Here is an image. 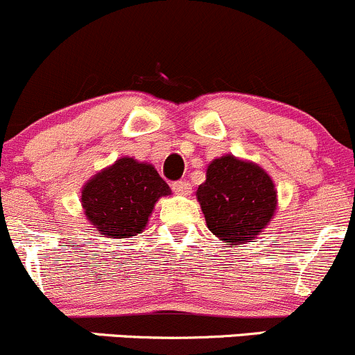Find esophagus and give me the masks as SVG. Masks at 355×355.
Here are the masks:
<instances>
[{"instance_id": "34e87169", "label": "esophagus", "mask_w": 355, "mask_h": 355, "mask_svg": "<svg viewBox=\"0 0 355 355\" xmlns=\"http://www.w3.org/2000/svg\"><path fill=\"white\" fill-rule=\"evenodd\" d=\"M171 189H173L175 194H178V196H191V192H192V185L189 184V182H184V180L173 182Z\"/></svg>"}]
</instances>
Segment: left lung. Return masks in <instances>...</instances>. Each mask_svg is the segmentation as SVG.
I'll list each match as a JSON object with an SVG mask.
<instances>
[{
    "label": "left lung",
    "instance_id": "8db88e82",
    "mask_svg": "<svg viewBox=\"0 0 355 355\" xmlns=\"http://www.w3.org/2000/svg\"><path fill=\"white\" fill-rule=\"evenodd\" d=\"M196 196L207 228L230 245L252 242L277 209L270 175L252 161L232 155L211 161Z\"/></svg>",
    "mask_w": 355,
    "mask_h": 355
}]
</instances>
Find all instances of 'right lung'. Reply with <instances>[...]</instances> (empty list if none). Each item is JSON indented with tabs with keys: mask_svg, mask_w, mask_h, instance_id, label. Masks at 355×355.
I'll use <instances>...</instances> for the list:
<instances>
[{
	"mask_svg": "<svg viewBox=\"0 0 355 355\" xmlns=\"http://www.w3.org/2000/svg\"><path fill=\"white\" fill-rule=\"evenodd\" d=\"M155 166L134 157H120L82 187L84 214L105 237L130 239L141 234L157 199L170 196Z\"/></svg>",
	"mask_w": 355,
	"mask_h": 355,
	"instance_id": "obj_1",
	"label": "right lung"
}]
</instances>
